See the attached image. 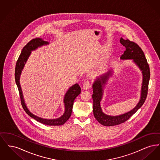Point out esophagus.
<instances>
[{"label": "esophagus", "instance_id": "obj_1", "mask_svg": "<svg viewBox=\"0 0 160 160\" xmlns=\"http://www.w3.org/2000/svg\"><path fill=\"white\" fill-rule=\"evenodd\" d=\"M91 87V83L89 81H86L84 82L83 84V88L84 90L89 89Z\"/></svg>", "mask_w": 160, "mask_h": 160}]
</instances>
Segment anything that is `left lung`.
I'll return each mask as SVG.
<instances>
[{
  "mask_svg": "<svg viewBox=\"0 0 160 160\" xmlns=\"http://www.w3.org/2000/svg\"><path fill=\"white\" fill-rule=\"evenodd\" d=\"M121 43L125 47V51L122 56V59H133L134 62L137 64L138 67L142 71L143 74V83L142 88L141 98L136 107L129 112L125 114L118 116H111L104 114L100 106V101L102 97V84L106 83L107 80L110 75V72H108L103 76L95 82L93 84V95L92 99L93 101V112L95 119L98 122L104 126H114L122 123L127 121L128 119L134 114L137 110L143 106L146 99L148 91V85L150 79V68L149 64L145 57V54L142 49L137 43L131 41L128 39H124L121 38Z\"/></svg>",
  "mask_w": 160,
  "mask_h": 160,
  "instance_id": "left-lung-1",
  "label": "left lung"
}]
</instances>
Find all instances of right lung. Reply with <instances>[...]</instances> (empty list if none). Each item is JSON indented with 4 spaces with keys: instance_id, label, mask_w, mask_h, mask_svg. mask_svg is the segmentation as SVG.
<instances>
[{
    "instance_id": "add662e5",
    "label": "right lung",
    "mask_w": 160,
    "mask_h": 160,
    "mask_svg": "<svg viewBox=\"0 0 160 160\" xmlns=\"http://www.w3.org/2000/svg\"><path fill=\"white\" fill-rule=\"evenodd\" d=\"M48 44L47 41H44L42 38H36L32 39L31 40L26 46H24L22 50V52L20 55L19 56V58H18V60L17 61L15 68V82L17 84L19 95L20 97L21 104L23 107L24 110L26 112V113L30 116L31 118H33L38 122L42 123L44 125H50V126H56V125H62L64 124L67 122L70 118L72 111V106L74 101L76 99L77 97L80 93L81 92V88L79 86L78 84H76L73 85L72 87H71L69 89L68 92L66 93L65 96L64 97V103L65 107V111L63 116H62L61 118L56 119H45L41 118H38V116H36L35 115L31 113L29 111L28 108L26 106V104L24 103V99H23V94L22 92V89L20 84V76L22 72V70L23 68V67L24 65V63L27 61L29 56L31 54V51L35 50L38 47L42 46L44 44Z\"/></svg>"
}]
</instances>
